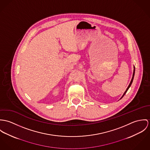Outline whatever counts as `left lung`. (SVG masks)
Wrapping results in <instances>:
<instances>
[{
	"label": "left lung",
	"instance_id": "8db88e82",
	"mask_svg": "<svg viewBox=\"0 0 150 150\" xmlns=\"http://www.w3.org/2000/svg\"><path fill=\"white\" fill-rule=\"evenodd\" d=\"M134 71H135V67L134 66H133V75H132V79H131V82L129 83V86H128V87H127V90H125V91L124 92V93L123 94V95L122 96V97H121V98L120 99H121L124 96V95L126 94V93L127 92V91L128 90V89H129V88L131 87V84H132V83L133 82V78H134Z\"/></svg>",
	"mask_w": 150,
	"mask_h": 150
}]
</instances>
